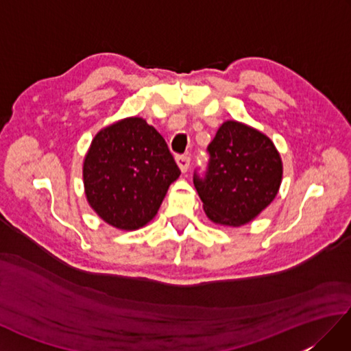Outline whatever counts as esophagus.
Returning <instances> with one entry per match:
<instances>
[{
    "label": "esophagus",
    "mask_w": 351,
    "mask_h": 351,
    "mask_svg": "<svg viewBox=\"0 0 351 351\" xmlns=\"http://www.w3.org/2000/svg\"><path fill=\"white\" fill-rule=\"evenodd\" d=\"M176 162L181 171H187L190 169V156L187 155H176Z\"/></svg>",
    "instance_id": "esophagus-1"
}]
</instances>
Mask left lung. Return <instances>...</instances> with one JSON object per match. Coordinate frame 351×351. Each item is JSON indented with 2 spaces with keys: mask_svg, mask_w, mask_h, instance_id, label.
<instances>
[{
  "mask_svg": "<svg viewBox=\"0 0 351 351\" xmlns=\"http://www.w3.org/2000/svg\"><path fill=\"white\" fill-rule=\"evenodd\" d=\"M205 170L193 184L214 223L241 226L271 204L282 181V161L271 140L250 126L228 121L206 147Z\"/></svg>",
  "mask_w": 351,
  "mask_h": 351,
  "instance_id": "obj_1",
  "label": "left lung"
}]
</instances>
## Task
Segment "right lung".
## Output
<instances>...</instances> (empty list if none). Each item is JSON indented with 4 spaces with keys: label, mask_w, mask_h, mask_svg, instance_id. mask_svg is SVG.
Returning <instances> with one entry per match:
<instances>
[{
    "label": "right lung",
    "mask_w": 351,
    "mask_h": 351,
    "mask_svg": "<svg viewBox=\"0 0 351 351\" xmlns=\"http://www.w3.org/2000/svg\"><path fill=\"white\" fill-rule=\"evenodd\" d=\"M180 175L166 140L140 117L123 119L96 134L83 169L88 204L119 229H138L151 221Z\"/></svg>",
    "instance_id": "add662e5"
}]
</instances>
